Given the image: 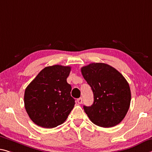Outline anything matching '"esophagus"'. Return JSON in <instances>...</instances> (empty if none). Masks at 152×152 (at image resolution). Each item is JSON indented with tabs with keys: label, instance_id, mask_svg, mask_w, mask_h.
Instances as JSON below:
<instances>
[{
	"label": "esophagus",
	"instance_id": "1",
	"mask_svg": "<svg viewBox=\"0 0 152 152\" xmlns=\"http://www.w3.org/2000/svg\"><path fill=\"white\" fill-rule=\"evenodd\" d=\"M77 102H78L79 104H81L82 103H83V99H82L81 97H80V98H78V99H77Z\"/></svg>",
	"mask_w": 152,
	"mask_h": 152
}]
</instances>
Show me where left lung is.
Instances as JSON below:
<instances>
[{
    "label": "left lung",
    "instance_id": "obj_1",
    "mask_svg": "<svg viewBox=\"0 0 152 152\" xmlns=\"http://www.w3.org/2000/svg\"><path fill=\"white\" fill-rule=\"evenodd\" d=\"M81 72L93 93L92 105L83 107L91 121L104 128L118 124L131 103L128 82L117 69L106 64H90L82 67Z\"/></svg>",
    "mask_w": 152,
    "mask_h": 152
}]
</instances>
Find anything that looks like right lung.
Segmentation results:
<instances>
[{
	"label": "right lung",
	"instance_id": "right-lung-1",
	"mask_svg": "<svg viewBox=\"0 0 152 152\" xmlns=\"http://www.w3.org/2000/svg\"><path fill=\"white\" fill-rule=\"evenodd\" d=\"M70 71L69 66L46 67L26 87L24 105L34 123L51 129L66 121L75 104L67 83Z\"/></svg>",
	"mask_w": 152,
	"mask_h": 152
}]
</instances>
